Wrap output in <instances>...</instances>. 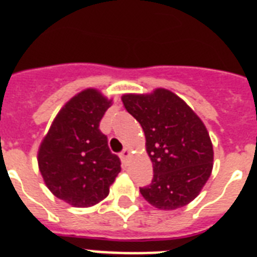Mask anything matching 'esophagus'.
Wrapping results in <instances>:
<instances>
[{
	"label": "esophagus",
	"mask_w": 257,
	"mask_h": 257,
	"mask_svg": "<svg viewBox=\"0 0 257 257\" xmlns=\"http://www.w3.org/2000/svg\"><path fill=\"white\" fill-rule=\"evenodd\" d=\"M130 149H127V148H124L123 151H122V153L119 154V157H121V160H122V162L123 163H126V161H127V158H128V157H130Z\"/></svg>",
	"instance_id": "obj_1"
}]
</instances>
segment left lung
Returning <instances> with one entry per match:
<instances>
[{"label":"left lung","mask_w":257,"mask_h":257,"mask_svg":"<svg viewBox=\"0 0 257 257\" xmlns=\"http://www.w3.org/2000/svg\"><path fill=\"white\" fill-rule=\"evenodd\" d=\"M126 110L145 134L153 180L140 188L145 201L171 211L196 198L210 178L213 149L207 128L183 99L166 88L122 96Z\"/></svg>","instance_id":"1"}]
</instances>
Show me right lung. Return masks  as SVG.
<instances>
[{
	"label": "right lung",
	"instance_id": "add662e5",
	"mask_svg": "<svg viewBox=\"0 0 257 257\" xmlns=\"http://www.w3.org/2000/svg\"><path fill=\"white\" fill-rule=\"evenodd\" d=\"M112 105L95 88H86L60 109L38 149V167L46 187L73 207L103 201L121 172V161L109 151L99 130Z\"/></svg>",
	"mask_w": 257,
	"mask_h": 257
}]
</instances>
